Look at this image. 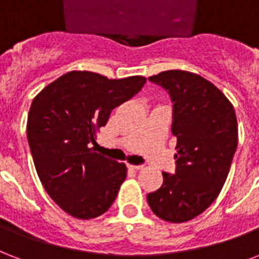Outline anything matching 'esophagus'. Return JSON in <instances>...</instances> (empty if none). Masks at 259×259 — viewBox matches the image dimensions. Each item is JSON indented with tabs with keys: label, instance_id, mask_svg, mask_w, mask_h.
I'll use <instances>...</instances> for the list:
<instances>
[{
	"label": "esophagus",
	"instance_id": "1",
	"mask_svg": "<svg viewBox=\"0 0 259 259\" xmlns=\"http://www.w3.org/2000/svg\"><path fill=\"white\" fill-rule=\"evenodd\" d=\"M127 168L133 169V171H138V169L143 168V165H134V164H127Z\"/></svg>",
	"mask_w": 259,
	"mask_h": 259
}]
</instances>
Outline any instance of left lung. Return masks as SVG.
<instances>
[{"label": "left lung", "instance_id": "1", "mask_svg": "<svg viewBox=\"0 0 259 259\" xmlns=\"http://www.w3.org/2000/svg\"><path fill=\"white\" fill-rule=\"evenodd\" d=\"M174 102L177 171L163 172V185L147 197L152 212L168 223H185L209 208L230 172L238 147L234 106L200 74L165 70L149 77Z\"/></svg>", "mask_w": 259, "mask_h": 259}]
</instances>
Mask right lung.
<instances>
[{
	"mask_svg": "<svg viewBox=\"0 0 259 259\" xmlns=\"http://www.w3.org/2000/svg\"><path fill=\"white\" fill-rule=\"evenodd\" d=\"M147 78L111 80L73 70L32 100L27 138L37 177L64 212L90 220L107 212L126 178L125 163L95 152L96 133L115 107L140 92Z\"/></svg>",
	"mask_w": 259,
	"mask_h": 259,
	"instance_id": "obj_1",
	"label": "right lung"
}]
</instances>
